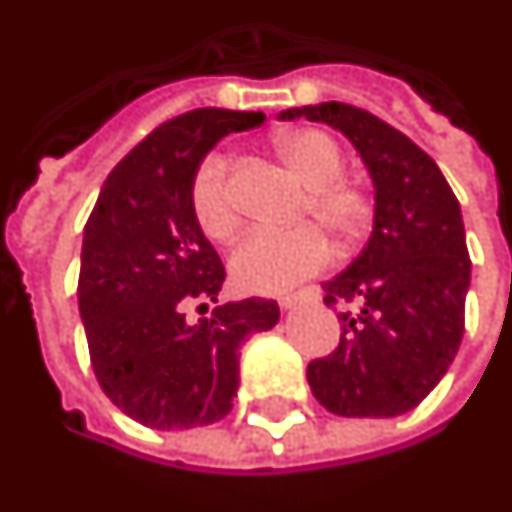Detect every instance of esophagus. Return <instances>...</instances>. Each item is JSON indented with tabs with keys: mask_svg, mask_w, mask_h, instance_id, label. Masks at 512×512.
Listing matches in <instances>:
<instances>
[{
	"mask_svg": "<svg viewBox=\"0 0 512 512\" xmlns=\"http://www.w3.org/2000/svg\"><path fill=\"white\" fill-rule=\"evenodd\" d=\"M321 299V291L318 288H307V291L293 293V296H282L280 305L282 310H293L296 305H310V302H318Z\"/></svg>",
	"mask_w": 512,
	"mask_h": 512,
	"instance_id": "esophagus-1",
	"label": "esophagus"
}]
</instances>
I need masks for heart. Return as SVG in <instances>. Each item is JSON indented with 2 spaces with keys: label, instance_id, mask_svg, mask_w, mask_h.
<instances>
[{
  "label": "heart",
  "instance_id": "obj_1",
  "mask_svg": "<svg viewBox=\"0 0 512 512\" xmlns=\"http://www.w3.org/2000/svg\"><path fill=\"white\" fill-rule=\"evenodd\" d=\"M282 163L307 185L305 213L338 244H355L371 221V199L355 182L343 180V149L324 130H288L277 138ZM191 210L210 241H230L238 230V207L230 188L227 157L210 155L191 185ZM330 260V244L313 224L293 230H255L235 246L230 274L246 293H285L318 274Z\"/></svg>",
  "mask_w": 512,
  "mask_h": 512
}]
</instances>
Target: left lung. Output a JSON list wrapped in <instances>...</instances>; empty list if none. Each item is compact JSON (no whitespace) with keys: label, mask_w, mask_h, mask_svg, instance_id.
Wrapping results in <instances>:
<instances>
[{"label":"left lung","mask_w":512,"mask_h":512,"mask_svg":"<svg viewBox=\"0 0 512 512\" xmlns=\"http://www.w3.org/2000/svg\"><path fill=\"white\" fill-rule=\"evenodd\" d=\"M302 116L341 130L374 182L366 249L324 282V305H341V343L307 366V382L335 416H402L463 341L471 260L460 205L435 160L368 110L321 102L280 113Z\"/></svg>","instance_id":"8db88e82"}]
</instances>
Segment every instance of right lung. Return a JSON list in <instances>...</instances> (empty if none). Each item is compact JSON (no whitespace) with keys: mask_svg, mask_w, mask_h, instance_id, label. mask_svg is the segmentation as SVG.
<instances>
[{"mask_svg":"<svg viewBox=\"0 0 512 512\" xmlns=\"http://www.w3.org/2000/svg\"><path fill=\"white\" fill-rule=\"evenodd\" d=\"M263 113L199 107L160 124L107 174L82 232L80 318L107 399L152 430L221 421L238 391V357L252 332L280 321L274 299L188 307L219 299L227 271L199 230L191 185L230 132Z\"/></svg>","mask_w":512,"mask_h":512,"instance_id":"add662e5","label":"right lung"}]
</instances>
